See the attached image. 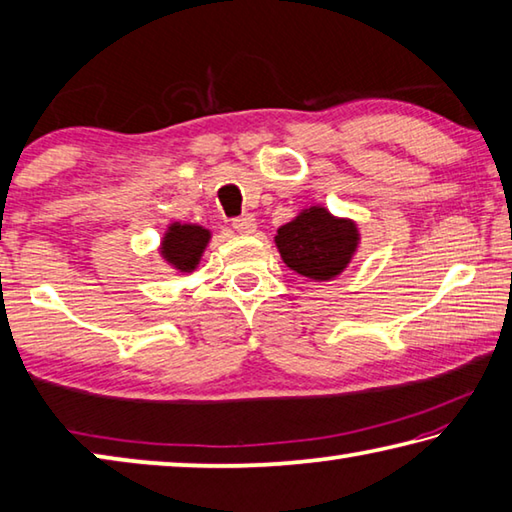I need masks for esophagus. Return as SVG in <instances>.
I'll return each instance as SVG.
<instances>
[{"instance_id":"34e87169","label":"esophagus","mask_w":512,"mask_h":512,"mask_svg":"<svg viewBox=\"0 0 512 512\" xmlns=\"http://www.w3.org/2000/svg\"><path fill=\"white\" fill-rule=\"evenodd\" d=\"M232 228H235L237 232H244V235H250V232L257 230V221L253 214H241L235 221H232Z\"/></svg>"}]
</instances>
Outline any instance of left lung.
Listing matches in <instances>:
<instances>
[{"mask_svg": "<svg viewBox=\"0 0 512 512\" xmlns=\"http://www.w3.org/2000/svg\"><path fill=\"white\" fill-rule=\"evenodd\" d=\"M357 241V225L334 219L325 207H309L275 235L284 264L311 280H332L339 275L348 266Z\"/></svg>", "mask_w": 512, "mask_h": 512, "instance_id": "8db88e82", "label": "left lung"}]
</instances>
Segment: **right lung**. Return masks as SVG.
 <instances>
[{
  "mask_svg": "<svg viewBox=\"0 0 512 512\" xmlns=\"http://www.w3.org/2000/svg\"><path fill=\"white\" fill-rule=\"evenodd\" d=\"M210 241V232L201 225H180L173 223L162 241V255L178 271H194L198 259Z\"/></svg>",
  "mask_w": 512,
  "mask_h": 512,
  "instance_id": "right-lung-1",
  "label": "right lung"
}]
</instances>
